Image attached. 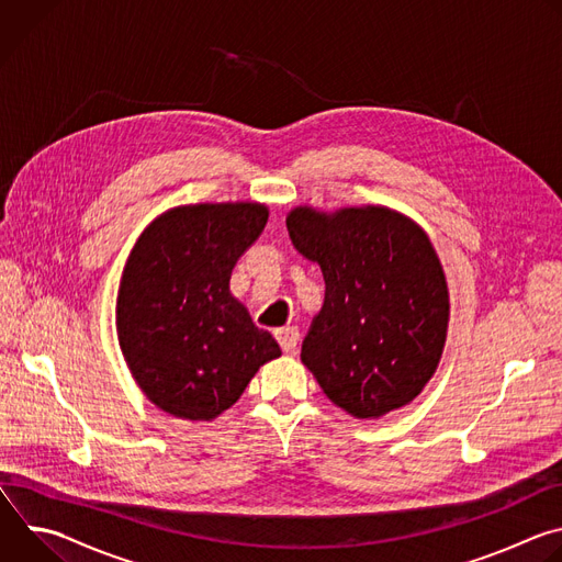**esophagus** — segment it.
<instances>
[{
	"instance_id": "esophagus-1",
	"label": "esophagus",
	"mask_w": 562,
	"mask_h": 562,
	"mask_svg": "<svg viewBox=\"0 0 562 562\" xmlns=\"http://www.w3.org/2000/svg\"><path fill=\"white\" fill-rule=\"evenodd\" d=\"M276 340H278V345L282 347L284 353H293L295 347H297L300 334H297L295 327H282V329H276Z\"/></svg>"
}]
</instances>
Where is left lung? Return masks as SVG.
Segmentation results:
<instances>
[{
  "label": "left lung",
  "instance_id": "left-lung-1",
  "mask_svg": "<svg viewBox=\"0 0 562 562\" xmlns=\"http://www.w3.org/2000/svg\"><path fill=\"white\" fill-rule=\"evenodd\" d=\"M286 228L327 284L302 342L304 367L353 418L409 405L438 369L449 325V289L427 233L386 206H295Z\"/></svg>",
  "mask_w": 562,
  "mask_h": 562
}]
</instances>
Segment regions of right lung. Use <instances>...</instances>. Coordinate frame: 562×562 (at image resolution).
Listing matches in <instances>:
<instances>
[{
    "label": "right lung",
    "mask_w": 562,
    "mask_h": 562,
    "mask_svg": "<svg viewBox=\"0 0 562 562\" xmlns=\"http://www.w3.org/2000/svg\"><path fill=\"white\" fill-rule=\"evenodd\" d=\"M269 220L258 202L189 204L155 217L117 293L124 360L150 403L182 420H215L258 369L282 356L231 291V271Z\"/></svg>",
    "instance_id": "1"
}]
</instances>
